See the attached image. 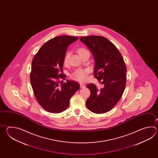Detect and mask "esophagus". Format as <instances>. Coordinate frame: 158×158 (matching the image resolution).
I'll return each mask as SVG.
<instances>
[{"label": "esophagus", "mask_w": 158, "mask_h": 158, "mask_svg": "<svg viewBox=\"0 0 158 158\" xmlns=\"http://www.w3.org/2000/svg\"><path fill=\"white\" fill-rule=\"evenodd\" d=\"M80 87L81 89H83V88H85V85L83 84H80Z\"/></svg>", "instance_id": "esophagus-1"}]
</instances>
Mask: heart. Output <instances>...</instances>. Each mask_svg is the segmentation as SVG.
Returning <instances> with one entry per match:
<instances>
[{
	"instance_id": "b5f03b06",
	"label": "heart",
	"mask_w": 158,
	"mask_h": 158,
	"mask_svg": "<svg viewBox=\"0 0 158 158\" xmlns=\"http://www.w3.org/2000/svg\"><path fill=\"white\" fill-rule=\"evenodd\" d=\"M85 51H86L85 48H80L78 49V52L79 54L84 52ZM69 56V53L67 52L64 57V63H67L68 61ZM89 71L87 69H84V68H79L76 69V71L73 72L71 75V77L72 78L76 81H78L80 82H84L86 80L87 78V75L88 74Z\"/></svg>"
}]
</instances>
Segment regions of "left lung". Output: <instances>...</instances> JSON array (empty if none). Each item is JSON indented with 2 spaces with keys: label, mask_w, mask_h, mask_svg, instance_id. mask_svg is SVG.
<instances>
[{
  "label": "left lung",
  "mask_w": 158,
  "mask_h": 158,
  "mask_svg": "<svg viewBox=\"0 0 158 158\" xmlns=\"http://www.w3.org/2000/svg\"><path fill=\"white\" fill-rule=\"evenodd\" d=\"M95 62L94 76L102 87L87 85L90 95L86 102L90 111L101 114L112 110L120 101L126 86L127 68L117 47L105 37L98 35L81 37Z\"/></svg>",
  "instance_id": "left-lung-1"
}]
</instances>
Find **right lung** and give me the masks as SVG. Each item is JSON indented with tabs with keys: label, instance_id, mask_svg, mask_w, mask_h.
Wrapping results in <instances>:
<instances>
[{
	"label": "right lung",
	"instance_id": "add662e5",
	"mask_svg": "<svg viewBox=\"0 0 158 158\" xmlns=\"http://www.w3.org/2000/svg\"><path fill=\"white\" fill-rule=\"evenodd\" d=\"M78 39L68 35L55 37L44 44L34 56L30 83L37 102L47 112L58 114L67 110L71 97L80 89L77 82L60 81L65 78L63 67L67 47Z\"/></svg>",
	"mask_w": 158,
	"mask_h": 158
}]
</instances>
